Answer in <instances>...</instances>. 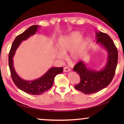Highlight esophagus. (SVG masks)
Instances as JSON below:
<instances>
[{
	"label": "esophagus",
	"mask_w": 124,
	"mask_h": 124,
	"mask_svg": "<svg viewBox=\"0 0 124 124\" xmlns=\"http://www.w3.org/2000/svg\"><path fill=\"white\" fill-rule=\"evenodd\" d=\"M69 71H70V69L69 68L67 67H65L64 68V72H69Z\"/></svg>",
	"instance_id": "obj_1"
}]
</instances>
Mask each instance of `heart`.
Masks as SVG:
<instances>
[{
	"instance_id": "obj_1",
	"label": "heart",
	"mask_w": 124,
	"mask_h": 124,
	"mask_svg": "<svg viewBox=\"0 0 124 124\" xmlns=\"http://www.w3.org/2000/svg\"><path fill=\"white\" fill-rule=\"evenodd\" d=\"M82 35L78 31H73L70 34L58 38L56 42L57 48L60 52H57V56L60 59L65 57V54L70 51L69 58L75 62L80 58L87 45V39L82 38Z\"/></svg>"
}]
</instances>
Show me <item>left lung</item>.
Returning a JSON list of instances; mask_svg holds the SVG:
<instances>
[{
  "instance_id": "1",
  "label": "left lung",
  "mask_w": 124,
  "mask_h": 124,
  "mask_svg": "<svg viewBox=\"0 0 124 124\" xmlns=\"http://www.w3.org/2000/svg\"><path fill=\"white\" fill-rule=\"evenodd\" d=\"M95 34L96 42L107 51V62L102 69L98 71L87 68L82 61L74 66L73 70L81 79L74 88L85 94H93L106 87L112 80L117 65L118 51L111 37L100 31Z\"/></svg>"
}]
</instances>
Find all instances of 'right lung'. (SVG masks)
<instances>
[{"mask_svg":"<svg viewBox=\"0 0 124 124\" xmlns=\"http://www.w3.org/2000/svg\"><path fill=\"white\" fill-rule=\"evenodd\" d=\"M39 27L40 26L39 25H33L21 34L17 36L12 45L8 56L9 67L13 82L18 89L31 95H41L45 91L48 90L53 85L55 76L63 71L62 67L51 68L41 77L33 81L24 80L21 78L16 73L13 63V57L15 52L22 41L27 39L29 37L35 34Z\"/></svg>","mask_w":124,"mask_h":124,"instance_id":"add662e5","label":"right lung"}]
</instances>
